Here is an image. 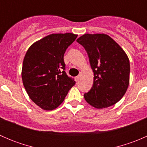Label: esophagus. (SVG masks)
<instances>
[{
	"instance_id": "1",
	"label": "esophagus",
	"mask_w": 147,
	"mask_h": 147,
	"mask_svg": "<svg viewBox=\"0 0 147 147\" xmlns=\"http://www.w3.org/2000/svg\"><path fill=\"white\" fill-rule=\"evenodd\" d=\"M80 80V75H78V76L75 78V80H76L77 82H79Z\"/></svg>"
}]
</instances>
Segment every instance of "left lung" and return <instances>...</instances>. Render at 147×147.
Instances as JSON below:
<instances>
[{
	"mask_svg": "<svg viewBox=\"0 0 147 147\" xmlns=\"http://www.w3.org/2000/svg\"><path fill=\"white\" fill-rule=\"evenodd\" d=\"M77 42L85 49L94 72L91 90L84 94L86 102L97 108L118 102L129 84V60L122 48L106 34H84Z\"/></svg>",
	"mask_w": 147,
	"mask_h": 147,
	"instance_id": "obj_1",
	"label": "left lung"
}]
</instances>
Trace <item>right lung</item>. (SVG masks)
Instances as JSON below:
<instances>
[{
    "instance_id": "1",
    "label": "right lung",
    "mask_w": 147,
    "mask_h": 147,
    "mask_svg": "<svg viewBox=\"0 0 147 147\" xmlns=\"http://www.w3.org/2000/svg\"><path fill=\"white\" fill-rule=\"evenodd\" d=\"M77 37L70 32L51 34L34 42L25 55L23 85L30 100L44 110L61 105L75 85L65 71L64 54Z\"/></svg>"
}]
</instances>
